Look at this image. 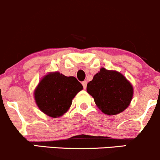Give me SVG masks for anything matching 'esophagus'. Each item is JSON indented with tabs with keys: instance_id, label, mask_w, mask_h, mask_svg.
Returning <instances> with one entry per match:
<instances>
[{
	"instance_id": "34e87169",
	"label": "esophagus",
	"mask_w": 160,
	"mask_h": 160,
	"mask_svg": "<svg viewBox=\"0 0 160 160\" xmlns=\"http://www.w3.org/2000/svg\"><path fill=\"white\" fill-rule=\"evenodd\" d=\"M82 85H83V88H84V89H86V88H87V81H83V82H82Z\"/></svg>"
}]
</instances>
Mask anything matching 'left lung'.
Wrapping results in <instances>:
<instances>
[{"mask_svg":"<svg viewBox=\"0 0 160 160\" xmlns=\"http://www.w3.org/2000/svg\"><path fill=\"white\" fill-rule=\"evenodd\" d=\"M87 92L104 114L114 115L128 107L134 89L131 83L122 73L102 68L92 80L87 83Z\"/></svg>","mask_w":160,"mask_h":160,"instance_id":"8db88e82","label":"left lung"}]
</instances>
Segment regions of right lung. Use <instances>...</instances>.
Here are the masks:
<instances>
[{
    "label": "right lung",
    "mask_w": 160,
    "mask_h": 160,
    "mask_svg": "<svg viewBox=\"0 0 160 160\" xmlns=\"http://www.w3.org/2000/svg\"><path fill=\"white\" fill-rule=\"evenodd\" d=\"M83 89L74 77H66L52 72L40 80L35 89L34 97L40 110L52 118L60 117L68 112L74 96Z\"/></svg>",
    "instance_id": "right-lung-1"
}]
</instances>
